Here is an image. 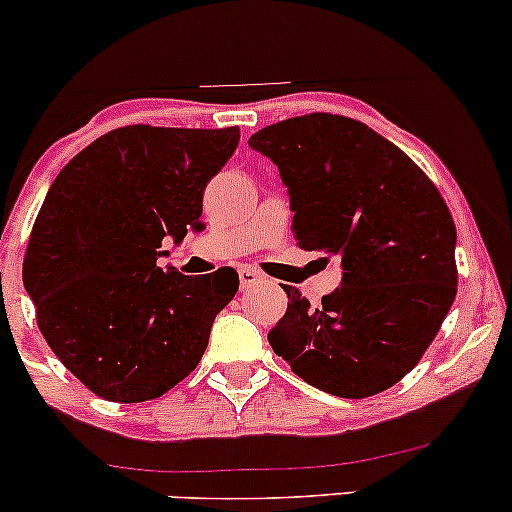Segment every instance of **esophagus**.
I'll return each mask as SVG.
<instances>
[{"instance_id": "34e87169", "label": "esophagus", "mask_w": 512, "mask_h": 512, "mask_svg": "<svg viewBox=\"0 0 512 512\" xmlns=\"http://www.w3.org/2000/svg\"><path fill=\"white\" fill-rule=\"evenodd\" d=\"M238 276H240V289H252L255 284H260V272H255L252 267H240L238 269Z\"/></svg>"}]
</instances>
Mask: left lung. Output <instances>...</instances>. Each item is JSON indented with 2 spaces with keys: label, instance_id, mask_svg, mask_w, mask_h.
Listing matches in <instances>:
<instances>
[{
  "label": "left lung",
  "instance_id": "1",
  "mask_svg": "<svg viewBox=\"0 0 512 512\" xmlns=\"http://www.w3.org/2000/svg\"><path fill=\"white\" fill-rule=\"evenodd\" d=\"M248 144L272 158L289 187L298 245L342 260V284L320 308L284 286L289 305L269 332L274 354L337 397H370L399 383L457 293V231L438 187L351 117H291Z\"/></svg>",
  "mask_w": 512,
  "mask_h": 512
}]
</instances>
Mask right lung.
I'll return each instance as SVG.
<instances>
[{"instance_id": "1", "label": "right lung", "mask_w": 512, "mask_h": 512, "mask_svg": "<svg viewBox=\"0 0 512 512\" xmlns=\"http://www.w3.org/2000/svg\"><path fill=\"white\" fill-rule=\"evenodd\" d=\"M238 127L132 125L103 134L60 170L33 223L23 286L55 356L110 402L161 397L197 368L238 274L192 279L158 267L163 240L204 223L207 182Z\"/></svg>"}]
</instances>
